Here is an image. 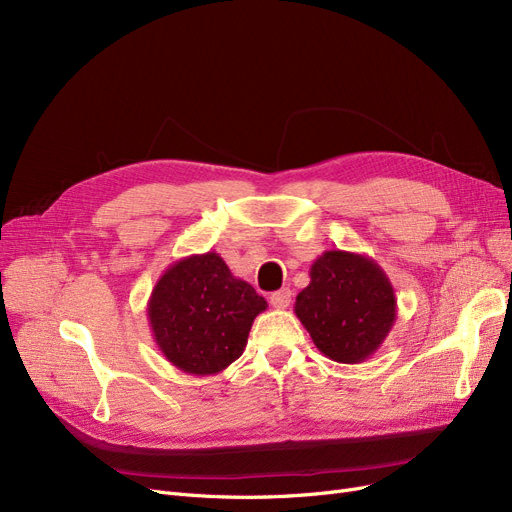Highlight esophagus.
<instances>
[{
  "label": "esophagus",
  "mask_w": 512,
  "mask_h": 512,
  "mask_svg": "<svg viewBox=\"0 0 512 512\" xmlns=\"http://www.w3.org/2000/svg\"><path fill=\"white\" fill-rule=\"evenodd\" d=\"M269 302L275 306V309H288L290 302H292V292L288 288H283L279 292H273Z\"/></svg>",
  "instance_id": "esophagus-1"
}]
</instances>
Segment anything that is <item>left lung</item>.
Returning <instances> with one entry per match:
<instances>
[{"label":"left lung","mask_w":512,"mask_h":512,"mask_svg":"<svg viewBox=\"0 0 512 512\" xmlns=\"http://www.w3.org/2000/svg\"><path fill=\"white\" fill-rule=\"evenodd\" d=\"M309 275L294 313L317 349L338 363L370 359L397 319L391 279L370 256L342 250L323 252Z\"/></svg>","instance_id":"1"}]
</instances>
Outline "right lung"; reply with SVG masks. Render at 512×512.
<instances>
[{"label":"right lung","instance_id":"right-lung-1","mask_svg":"<svg viewBox=\"0 0 512 512\" xmlns=\"http://www.w3.org/2000/svg\"><path fill=\"white\" fill-rule=\"evenodd\" d=\"M267 300L231 273L216 252L180 258L151 292L153 338L174 367L191 376L218 374L241 357Z\"/></svg>","mask_w":512,"mask_h":512}]
</instances>
